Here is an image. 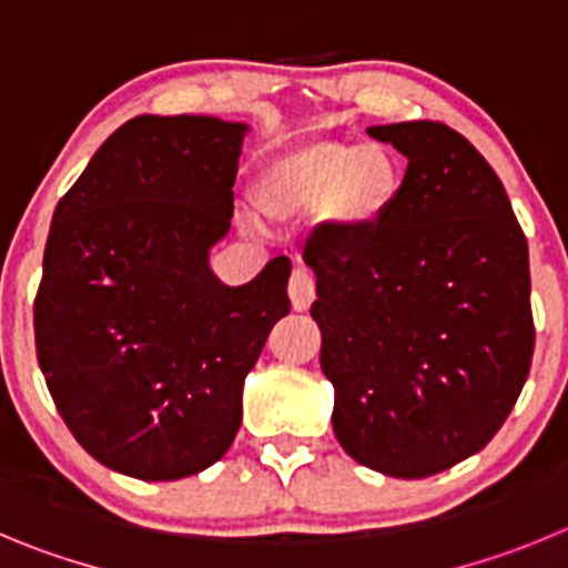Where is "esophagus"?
Segmentation results:
<instances>
[{
	"label": "esophagus",
	"mask_w": 568,
	"mask_h": 568,
	"mask_svg": "<svg viewBox=\"0 0 568 568\" xmlns=\"http://www.w3.org/2000/svg\"><path fill=\"white\" fill-rule=\"evenodd\" d=\"M288 296H291V305H294V311L311 308V303H314V296H316L314 277H311V272H305V268H294V272H291Z\"/></svg>",
	"instance_id": "34e87169"
}]
</instances>
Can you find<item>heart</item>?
Instances as JSON below:
<instances>
[{
  "label": "heart",
  "instance_id": "b5f03b06",
  "mask_svg": "<svg viewBox=\"0 0 568 568\" xmlns=\"http://www.w3.org/2000/svg\"><path fill=\"white\" fill-rule=\"evenodd\" d=\"M407 170L393 146L359 138H314L265 158L254 201L272 221H320L342 237H371L393 221Z\"/></svg>",
  "mask_w": 568,
  "mask_h": 568
}]
</instances>
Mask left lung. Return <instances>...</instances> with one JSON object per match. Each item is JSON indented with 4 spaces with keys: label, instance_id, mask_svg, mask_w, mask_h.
<instances>
[{
    "label": "left lung",
    "instance_id": "8db88e82",
    "mask_svg": "<svg viewBox=\"0 0 568 568\" xmlns=\"http://www.w3.org/2000/svg\"><path fill=\"white\" fill-rule=\"evenodd\" d=\"M407 158L393 221L305 246L336 442L393 478L475 456L507 422L535 347L529 248L484 155L436 121L367 126Z\"/></svg>",
    "mask_w": 568,
    "mask_h": 568
}]
</instances>
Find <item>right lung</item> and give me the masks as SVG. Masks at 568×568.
<instances>
[{"label":"right lung","instance_id":"right-lung-1","mask_svg":"<svg viewBox=\"0 0 568 568\" xmlns=\"http://www.w3.org/2000/svg\"><path fill=\"white\" fill-rule=\"evenodd\" d=\"M243 121L138 115L99 146L50 223L36 351L75 442L141 481L226 456L243 385L291 311V260L226 285L209 254L232 229Z\"/></svg>","mask_w":568,"mask_h":568}]
</instances>
